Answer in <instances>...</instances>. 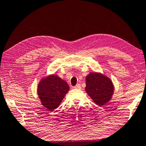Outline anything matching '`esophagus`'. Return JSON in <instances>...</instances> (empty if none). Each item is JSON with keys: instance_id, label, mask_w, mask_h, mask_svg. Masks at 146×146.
<instances>
[{"instance_id": "esophagus-1", "label": "esophagus", "mask_w": 146, "mask_h": 146, "mask_svg": "<svg viewBox=\"0 0 146 146\" xmlns=\"http://www.w3.org/2000/svg\"><path fill=\"white\" fill-rule=\"evenodd\" d=\"M74 88H75V89H81V86H80V84H77V85H76V86H74Z\"/></svg>"}]
</instances>
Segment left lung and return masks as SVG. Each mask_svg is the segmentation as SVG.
I'll return each mask as SVG.
<instances>
[{"label":"left lung","mask_w":146,"mask_h":146,"mask_svg":"<svg viewBox=\"0 0 146 146\" xmlns=\"http://www.w3.org/2000/svg\"><path fill=\"white\" fill-rule=\"evenodd\" d=\"M86 93L98 106H104L111 100L114 87L106 76L97 72H91L86 76Z\"/></svg>","instance_id":"left-lung-1"}]
</instances>
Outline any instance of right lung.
<instances>
[{"instance_id": "add662e5", "label": "right lung", "mask_w": 146, "mask_h": 146, "mask_svg": "<svg viewBox=\"0 0 146 146\" xmlns=\"http://www.w3.org/2000/svg\"><path fill=\"white\" fill-rule=\"evenodd\" d=\"M69 89L65 81L51 74L41 80L38 85L37 93L42 104L50 111H53L59 106Z\"/></svg>"}]
</instances>
